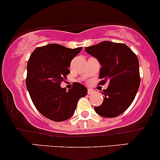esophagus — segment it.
<instances>
[{"label":"esophagus","instance_id":"1","mask_svg":"<svg viewBox=\"0 0 160 160\" xmlns=\"http://www.w3.org/2000/svg\"><path fill=\"white\" fill-rule=\"evenodd\" d=\"M94 93V90H91V89H88V94H91Z\"/></svg>","mask_w":160,"mask_h":160}]
</instances>
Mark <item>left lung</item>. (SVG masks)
Returning a JSON list of instances; mask_svg holds the SVG:
<instances>
[{"label": "left lung", "mask_w": 160, "mask_h": 160, "mask_svg": "<svg viewBox=\"0 0 160 160\" xmlns=\"http://www.w3.org/2000/svg\"><path fill=\"white\" fill-rule=\"evenodd\" d=\"M87 53L97 59L101 65L100 84L109 82L103 90V102L94 107L96 112L107 118L118 117L135 99L139 84V65L137 55L124 43L102 41L85 48Z\"/></svg>", "instance_id": "8db88e82"}]
</instances>
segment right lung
I'll use <instances>...</instances> for the list:
<instances>
[{
    "label": "right lung",
    "instance_id": "right-lung-1",
    "mask_svg": "<svg viewBox=\"0 0 160 160\" xmlns=\"http://www.w3.org/2000/svg\"><path fill=\"white\" fill-rule=\"evenodd\" d=\"M81 50L50 43L37 48L28 60L27 89L37 110L49 120L61 122L70 119L79 99L87 94L81 83H76L68 91L60 87L70 73L72 60Z\"/></svg>",
    "mask_w": 160,
    "mask_h": 160
}]
</instances>
